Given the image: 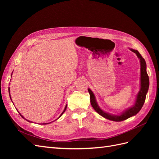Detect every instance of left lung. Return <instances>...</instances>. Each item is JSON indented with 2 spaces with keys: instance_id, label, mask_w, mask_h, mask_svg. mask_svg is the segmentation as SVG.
I'll use <instances>...</instances> for the list:
<instances>
[{
  "instance_id": "obj_1",
  "label": "left lung",
  "mask_w": 159,
  "mask_h": 159,
  "mask_svg": "<svg viewBox=\"0 0 159 159\" xmlns=\"http://www.w3.org/2000/svg\"><path fill=\"white\" fill-rule=\"evenodd\" d=\"M130 50L133 52L135 53L138 58L140 61L141 65V78H140V89H139L138 93L137 94L135 102H134V105L131 107H130L125 109L124 111L120 113L119 115H113L109 113L105 112L103 110L101 109L99 106V105L96 101L95 96L93 91L89 88H88L89 93L90 95V102L91 106L95 109L97 113H98L100 115H102L105 119H107L111 121H124L129 117H133L134 115L137 114L140 110L141 109L143 105L145 103L146 95L148 92V87H149V79L147 72V64L145 59L139 54V52L134 49L129 48Z\"/></svg>"
}]
</instances>
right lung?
Returning a JSON list of instances; mask_svg holds the SVG:
<instances>
[{"instance_id":"1","label":"right lung","mask_w":159,"mask_h":159,"mask_svg":"<svg viewBox=\"0 0 159 159\" xmlns=\"http://www.w3.org/2000/svg\"><path fill=\"white\" fill-rule=\"evenodd\" d=\"M11 77H12V75H11ZM8 92H9V95H10V98H11V99L12 100V99H11V93H10V88H8ZM66 108H67V105H66V107H65V108H64V111H63V112H62V113H61V115H60V116H59V117H58V118H57V119H59V118H60V117L61 116V115H62V114H63V113H64L65 112V111H66ZM18 113H19V112H18ZM19 114H20V116H21V117H22V118H24V119H25V120H26V121H28V122H30V123H32V121H29V120H27V119H25V117H24L22 116V115H21V114H20V113H19ZM57 119H56V120H57ZM56 120H55V121H56ZM50 123H52V122H50ZM42 123V125H47V124H49V123Z\"/></svg>"}]
</instances>
